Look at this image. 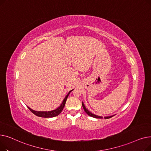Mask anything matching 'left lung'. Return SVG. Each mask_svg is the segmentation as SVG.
Here are the masks:
<instances>
[{
	"label": "left lung",
	"instance_id": "1",
	"mask_svg": "<svg viewBox=\"0 0 151 151\" xmlns=\"http://www.w3.org/2000/svg\"><path fill=\"white\" fill-rule=\"evenodd\" d=\"M82 106H83V109H84V110L85 111V112L88 114L89 116H91V117H95V118H97V119H101V118H103L101 116H96V115H95V114H92V113H91L90 111H89L86 108V107H85V106H84V104L83 103H82ZM113 116H109V117H105L104 118L105 119H109V118H110V117H113Z\"/></svg>",
	"mask_w": 151,
	"mask_h": 151
}]
</instances>
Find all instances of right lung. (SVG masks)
Returning <instances> with one entry per match:
<instances>
[{"label": "right lung", "instance_id": "obj_1", "mask_svg": "<svg viewBox=\"0 0 151 151\" xmlns=\"http://www.w3.org/2000/svg\"><path fill=\"white\" fill-rule=\"evenodd\" d=\"M73 90L70 91L68 93L66 97H65L64 100H63L62 104L60 105V106L58 108L56 109L55 110H53V111H34L33 109H30V108L28 107V108L29 109V110L33 114H34L35 115L38 116V117H55L56 116H58L61 112L63 110V108H64L65 106V102H66V100L69 96V93H70V92L72 91Z\"/></svg>", "mask_w": 151, "mask_h": 151}]
</instances>
